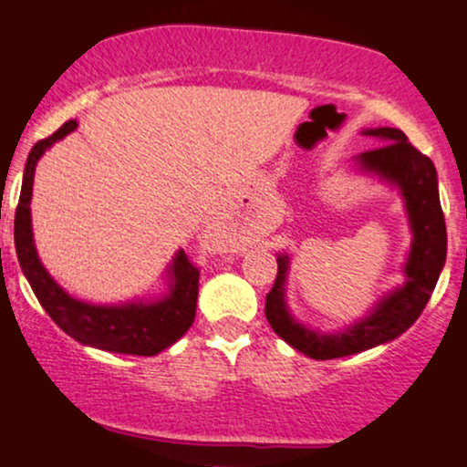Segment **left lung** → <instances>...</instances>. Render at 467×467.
I'll list each match as a JSON object with an SVG mask.
<instances>
[{
  "instance_id": "obj_1",
  "label": "left lung",
  "mask_w": 467,
  "mask_h": 467,
  "mask_svg": "<svg viewBox=\"0 0 467 467\" xmlns=\"http://www.w3.org/2000/svg\"><path fill=\"white\" fill-rule=\"evenodd\" d=\"M362 136H373L387 144L356 155V164L364 173H373L379 180L398 186L404 197L412 233L410 252L404 265L406 283L387 294L371 312L347 329L336 334H320L298 323L289 314L285 303L289 256L278 254L276 281L265 296V318L276 336L314 360L353 356L404 334L431 301L432 289L446 264V222L439 202L437 171L432 160L417 151L404 131L393 127L364 130Z\"/></svg>"
}]
</instances>
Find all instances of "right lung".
<instances>
[{
	"label": "right lung",
	"instance_id": "obj_1",
	"mask_svg": "<svg viewBox=\"0 0 467 467\" xmlns=\"http://www.w3.org/2000/svg\"><path fill=\"white\" fill-rule=\"evenodd\" d=\"M77 120H67L50 138L36 142L28 155L17 213H15V248H17L19 265L41 307L80 345L111 353H130V356H155L178 342L195 320L200 270L191 264L184 250L173 256V264L166 270L169 275L166 296L158 301H131L122 305H94L69 296L47 275L36 254L30 219L35 166L52 144L63 140L67 133L77 130Z\"/></svg>",
	"mask_w": 467,
	"mask_h": 467
}]
</instances>
